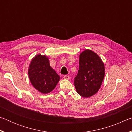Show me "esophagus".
<instances>
[{"label": "esophagus", "instance_id": "34e87169", "mask_svg": "<svg viewBox=\"0 0 132 132\" xmlns=\"http://www.w3.org/2000/svg\"><path fill=\"white\" fill-rule=\"evenodd\" d=\"M63 78L64 79H69V78H70V77L69 76H68V75H64L63 76Z\"/></svg>", "mask_w": 132, "mask_h": 132}]
</instances>
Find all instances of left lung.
Segmentation results:
<instances>
[{"label":"left lung","instance_id":"left-lung-1","mask_svg":"<svg viewBox=\"0 0 132 132\" xmlns=\"http://www.w3.org/2000/svg\"><path fill=\"white\" fill-rule=\"evenodd\" d=\"M104 75L101 58L92 51L85 50L80 55L79 71L74 80L77 93L84 98L94 95L101 86Z\"/></svg>","mask_w":132,"mask_h":132}]
</instances>
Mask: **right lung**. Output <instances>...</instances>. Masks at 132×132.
I'll return each mask as SVG.
<instances>
[{
  "label": "right lung",
  "instance_id": "add662e5",
  "mask_svg": "<svg viewBox=\"0 0 132 132\" xmlns=\"http://www.w3.org/2000/svg\"><path fill=\"white\" fill-rule=\"evenodd\" d=\"M30 81L39 92L52 91L60 79L59 76L51 68L47 57L38 55L32 60L28 69Z\"/></svg>",
  "mask_w": 132,
  "mask_h": 132
}]
</instances>
